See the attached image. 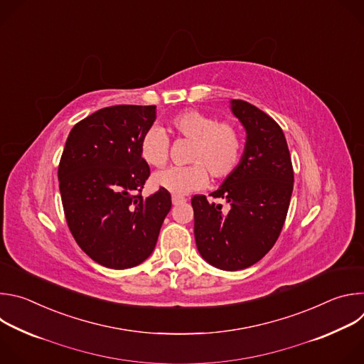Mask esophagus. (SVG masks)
Returning a JSON list of instances; mask_svg holds the SVG:
<instances>
[{"label": "esophagus", "instance_id": "obj_1", "mask_svg": "<svg viewBox=\"0 0 364 364\" xmlns=\"http://www.w3.org/2000/svg\"><path fill=\"white\" fill-rule=\"evenodd\" d=\"M171 201H173V204H180V203H184V201H186V197L178 196V194H173V196H171Z\"/></svg>", "mask_w": 364, "mask_h": 364}]
</instances>
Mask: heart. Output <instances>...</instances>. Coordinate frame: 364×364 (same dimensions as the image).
Listing matches in <instances>:
<instances>
[{"label":"heart","mask_w":364,"mask_h":364,"mask_svg":"<svg viewBox=\"0 0 364 364\" xmlns=\"http://www.w3.org/2000/svg\"><path fill=\"white\" fill-rule=\"evenodd\" d=\"M168 131L190 141L184 167H171L152 177L154 184L174 194H188L215 180L228 178L239 166L243 151V136L236 124L220 121L196 109H186L168 121ZM170 141L166 132L152 127L145 131L139 142L142 160L155 168L168 161Z\"/></svg>","instance_id":"1"}]
</instances>
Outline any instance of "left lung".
<instances>
[{
	"instance_id": "left-lung-1",
	"label": "left lung",
	"mask_w": 364,
	"mask_h": 364,
	"mask_svg": "<svg viewBox=\"0 0 364 364\" xmlns=\"http://www.w3.org/2000/svg\"><path fill=\"white\" fill-rule=\"evenodd\" d=\"M232 111L246 129L237 168L213 191L229 212L205 196L191 198L200 255L223 271L252 267L272 249L287 219L294 188L291 154L281 127L252 103L233 99Z\"/></svg>"
}]
</instances>
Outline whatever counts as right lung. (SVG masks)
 <instances>
[{
  "mask_svg": "<svg viewBox=\"0 0 364 364\" xmlns=\"http://www.w3.org/2000/svg\"><path fill=\"white\" fill-rule=\"evenodd\" d=\"M154 121V105H115L79 121L68 136L58 171L66 222L80 249L102 267L144 262L171 209L167 190L141 194L151 173L139 142Z\"/></svg>",
  "mask_w": 364,
  "mask_h": 364,
  "instance_id": "add662e5",
  "label": "right lung"
}]
</instances>
